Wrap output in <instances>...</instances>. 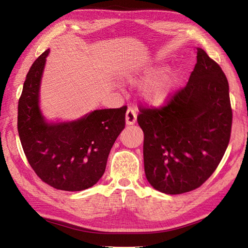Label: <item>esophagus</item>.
I'll list each match as a JSON object with an SVG mask.
<instances>
[{"instance_id": "esophagus-1", "label": "esophagus", "mask_w": 248, "mask_h": 248, "mask_svg": "<svg viewBox=\"0 0 248 248\" xmlns=\"http://www.w3.org/2000/svg\"><path fill=\"white\" fill-rule=\"evenodd\" d=\"M136 120H137L136 112L131 108L128 109V111L125 113V124L128 125H133L136 123Z\"/></svg>"}]
</instances>
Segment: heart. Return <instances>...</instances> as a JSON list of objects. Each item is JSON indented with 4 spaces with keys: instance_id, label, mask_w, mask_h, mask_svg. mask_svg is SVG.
<instances>
[{
    "instance_id": "heart-1",
    "label": "heart",
    "mask_w": 248,
    "mask_h": 248,
    "mask_svg": "<svg viewBox=\"0 0 248 248\" xmlns=\"http://www.w3.org/2000/svg\"><path fill=\"white\" fill-rule=\"evenodd\" d=\"M132 86L141 88L140 98L151 108H162L172 100L180 83V72L163 63L133 69L124 76Z\"/></svg>"
}]
</instances>
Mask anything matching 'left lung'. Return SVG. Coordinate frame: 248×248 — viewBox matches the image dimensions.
Here are the masks:
<instances>
[{
	"instance_id": "1",
	"label": "left lung",
	"mask_w": 248,
	"mask_h": 248,
	"mask_svg": "<svg viewBox=\"0 0 248 248\" xmlns=\"http://www.w3.org/2000/svg\"><path fill=\"white\" fill-rule=\"evenodd\" d=\"M187 85L162 109H141L145 176L165 194L202 186L229 145L232 108L228 79L201 47Z\"/></svg>"
}]
</instances>
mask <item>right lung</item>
Wrapping results in <instances>:
<instances>
[{
  "label": "right lung",
  "instance_id": "right-lung-1",
  "mask_svg": "<svg viewBox=\"0 0 248 248\" xmlns=\"http://www.w3.org/2000/svg\"><path fill=\"white\" fill-rule=\"evenodd\" d=\"M49 48L32 64L18 101L17 130L28 162L47 185L82 191L98 182L126 107L91 111L70 122H48L40 109V85Z\"/></svg>",
  "mask_w": 248,
  "mask_h": 248
}]
</instances>
